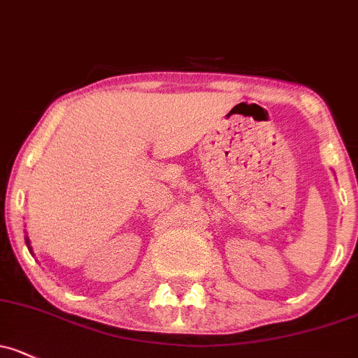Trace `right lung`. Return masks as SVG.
Instances as JSON below:
<instances>
[{"label": "right lung", "mask_w": 358, "mask_h": 358, "mask_svg": "<svg viewBox=\"0 0 358 358\" xmlns=\"http://www.w3.org/2000/svg\"><path fill=\"white\" fill-rule=\"evenodd\" d=\"M25 243H27V247H29V250L32 252V248H30V242H29V238H25Z\"/></svg>", "instance_id": "add662e5"}]
</instances>
